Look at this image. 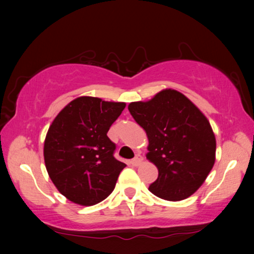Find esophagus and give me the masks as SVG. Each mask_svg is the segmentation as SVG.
<instances>
[{"label":"esophagus","mask_w":254,"mask_h":254,"mask_svg":"<svg viewBox=\"0 0 254 254\" xmlns=\"http://www.w3.org/2000/svg\"><path fill=\"white\" fill-rule=\"evenodd\" d=\"M141 162H142V157L140 155H136V157H135L134 159H131L130 161V164L133 165V166H138L141 164Z\"/></svg>","instance_id":"1"}]
</instances>
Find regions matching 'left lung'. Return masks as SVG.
<instances>
[{
    "instance_id": "left-lung-1",
    "label": "left lung",
    "mask_w": 254,
    "mask_h": 254,
    "mask_svg": "<svg viewBox=\"0 0 254 254\" xmlns=\"http://www.w3.org/2000/svg\"><path fill=\"white\" fill-rule=\"evenodd\" d=\"M128 110L148 136L147 159L158 169L149 186L156 196L185 200L200 189L213 169L216 138L209 120L182 92L164 89Z\"/></svg>"
}]
</instances>
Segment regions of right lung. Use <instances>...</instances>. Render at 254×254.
I'll return each mask as SVG.
<instances>
[{
    "label": "right lung",
    "instance_id": "right-lung-1",
    "mask_svg": "<svg viewBox=\"0 0 254 254\" xmlns=\"http://www.w3.org/2000/svg\"><path fill=\"white\" fill-rule=\"evenodd\" d=\"M126 103L82 96L62 109L48 128L44 159L59 192L71 202L93 206L105 200L126 166L114 158L107 131Z\"/></svg>",
    "mask_w": 254,
    "mask_h": 254
}]
</instances>
